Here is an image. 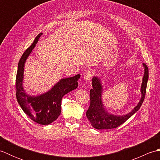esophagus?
Wrapping results in <instances>:
<instances>
[{
    "label": "esophagus",
    "instance_id": "esophagus-1",
    "mask_svg": "<svg viewBox=\"0 0 160 160\" xmlns=\"http://www.w3.org/2000/svg\"><path fill=\"white\" fill-rule=\"evenodd\" d=\"M93 76V71L91 70H88L84 73V79L85 80H89L91 77Z\"/></svg>",
    "mask_w": 160,
    "mask_h": 160
}]
</instances>
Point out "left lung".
Instances as JSON below:
<instances>
[{"label":"left lung","mask_w":160,"mask_h":160,"mask_svg":"<svg viewBox=\"0 0 160 160\" xmlns=\"http://www.w3.org/2000/svg\"><path fill=\"white\" fill-rule=\"evenodd\" d=\"M143 67L144 68V74L140 89L142 94L141 99L133 109L128 113L123 115H113L108 113L106 111L102 101V82L98 76L93 77V88L90 90V106L86 113L88 120H89L93 127L96 129L117 128L140 109L144 100L148 79V68L144 63H143Z\"/></svg>","instance_id":"1"}]
</instances>
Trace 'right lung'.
<instances>
[{
	"label": "right lung",
	"instance_id": "1",
	"mask_svg": "<svg viewBox=\"0 0 160 160\" xmlns=\"http://www.w3.org/2000/svg\"><path fill=\"white\" fill-rule=\"evenodd\" d=\"M42 33L36 36L34 41L26 49L20 58L16 74V98L23 111L31 120L40 124L47 125L55 121L61 113V101L64 95L76 89L80 74L62 78L47 92L37 96H29L23 88L24 67L26 60L34 49Z\"/></svg>",
	"mask_w": 160,
	"mask_h": 160
}]
</instances>
